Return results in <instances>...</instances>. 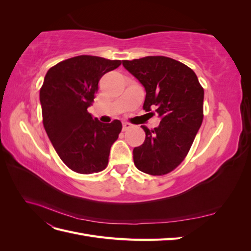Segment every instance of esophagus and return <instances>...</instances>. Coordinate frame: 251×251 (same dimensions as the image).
Returning a JSON list of instances; mask_svg holds the SVG:
<instances>
[{
	"mask_svg": "<svg viewBox=\"0 0 251 251\" xmlns=\"http://www.w3.org/2000/svg\"><path fill=\"white\" fill-rule=\"evenodd\" d=\"M130 127H132V125L130 123H123V131H126Z\"/></svg>",
	"mask_w": 251,
	"mask_h": 251,
	"instance_id": "1",
	"label": "esophagus"
}]
</instances>
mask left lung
Instances as JSON below:
<instances>
[{
    "label": "left lung",
    "instance_id": "obj_1",
    "mask_svg": "<svg viewBox=\"0 0 251 251\" xmlns=\"http://www.w3.org/2000/svg\"><path fill=\"white\" fill-rule=\"evenodd\" d=\"M126 69L146 89L143 110L161 118L154 130L146 126V139L133 150L139 171L161 176L184 160L203 120L204 90L186 65L166 56L123 60Z\"/></svg>",
    "mask_w": 251,
    "mask_h": 251
}]
</instances>
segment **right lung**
<instances>
[{"instance_id": "1", "label": "right lung", "mask_w": 251, "mask_h": 251, "mask_svg": "<svg viewBox=\"0 0 251 251\" xmlns=\"http://www.w3.org/2000/svg\"><path fill=\"white\" fill-rule=\"evenodd\" d=\"M121 60L79 55L48 70L40 90L43 124L63 162L78 174L107 168L112 144L123 128L119 120L102 124L88 112L98 81Z\"/></svg>"}]
</instances>
